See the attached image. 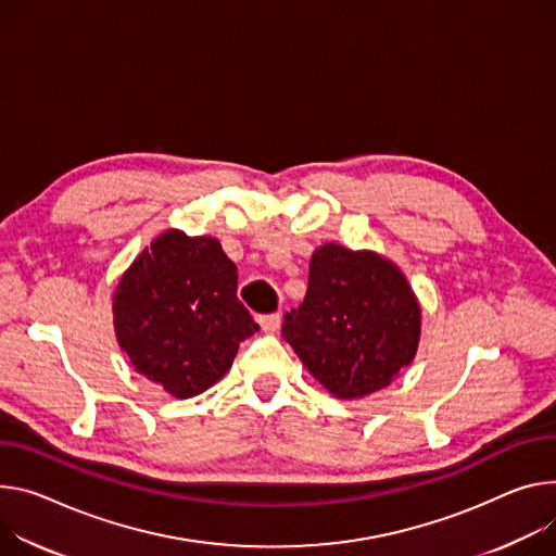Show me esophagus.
<instances>
[{
  "instance_id": "1",
  "label": "esophagus",
  "mask_w": 556,
  "mask_h": 556,
  "mask_svg": "<svg viewBox=\"0 0 556 556\" xmlns=\"http://www.w3.org/2000/svg\"><path fill=\"white\" fill-rule=\"evenodd\" d=\"M279 321H281L279 313H273V315H260V317H257V324H260V328H262L264 332H275V330L279 328Z\"/></svg>"
}]
</instances>
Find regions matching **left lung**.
<instances>
[{
    "mask_svg": "<svg viewBox=\"0 0 556 556\" xmlns=\"http://www.w3.org/2000/svg\"><path fill=\"white\" fill-rule=\"evenodd\" d=\"M283 339L337 399H364L413 364L421 306L396 264L372 250L319 245L304 304L283 317Z\"/></svg>",
    "mask_w": 556,
    "mask_h": 556,
    "instance_id": "obj_1",
    "label": "left lung"
}]
</instances>
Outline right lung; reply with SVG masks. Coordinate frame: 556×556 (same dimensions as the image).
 Returning <instances> with one entry per match:
<instances>
[{"mask_svg": "<svg viewBox=\"0 0 556 556\" xmlns=\"http://www.w3.org/2000/svg\"><path fill=\"white\" fill-rule=\"evenodd\" d=\"M113 326L135 372L175 399L215 386L257 330L219 239L177 228L157 235L122 275Z\"/></svg>", "mask_w": 556, "mask_h": 556, "instance_id": "1", "label": "right lung"}]
</instances>
